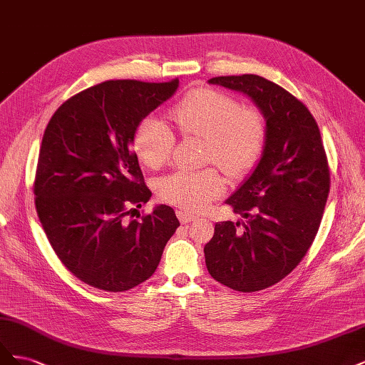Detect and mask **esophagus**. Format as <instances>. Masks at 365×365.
Returning a JSON list of instances; mask_svg holds the SVG:
<instances>
[{"label": "esophagus", "instance_id": "1", "mask_svg": "<svg viewBox=\"0 0 365 365\" xmlns=\"http://www.w3.org/2000/svg\"><path fill=\"white\" fill-rule=\"evenodd\" d=\"M176 216H178V219H180V222H181V224H189V222H192V220H195V219H196V216H195V215L185 213V212H182V210H178V212H176Z\"/></svg>", "mask_w": 365, "mask_h": 365}]
</instances>
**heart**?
<instances>
[{
    "label": "heart",
    "instance_id": "obj_1",
    "mask_svg": "<svg viewBox=\"0 0 365 365\" xmlns=\"http://www.w3.org/2000/svg\"><path fill=\"white\" fill-rule=\"evenodd\" d=\"M169 118L184 138L205 140V163L217 164L233 180L256 168L267 146V120L259 109L242 106L212 88L185 94L170 108ZM132 148L146 168L158 170L172 157L173 132L165 121L149 115L138 123ZM157 192L164 202L197 213L225 192V181L215 169L176 170L158 181Z\"/></svg>",
    "mask_w": 365,
    "mask_h": 365
}]
</instances>
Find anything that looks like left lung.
Listing matches in <instances>:
<instances>
[{
  "instance_id": "8db88e82",
  "label": "left lung",
  "mask_w": 365,
  "mask_h": 365,
  "mask_svg": "<svg viewBox=\"0 0 365 365\" xmlns=\"http://www.w3.org/2000/svg\"><path fill=\"white\" fill-rule=\"evenodd\" d=\"M251 97L267 118L263 155L227 204L247 224L217 222L204 248L212 277L239 292H257L284 279L311 248L330 190L322 134L303 102L256 74L208 81Z\"/></svg>"
}]
</instances>
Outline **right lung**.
<instances>
[{"label":"right lung","mask_w":365,"mask_h":365,"mask_svg":"<svg viewBox=\"0 0 365 365\" xmlns=\"http://www.w3.org/2000/svg\"><path fill=\"white\" fill-rule=\"evenodd\" d=\"M178 83L102 82L65 101L43 132L33 182L38 217L65 268L93 288L123 292L146 282L180 227L169 205L129 219L152 196L132 137Z\"/></svg>","instance_id":"obj_1"}]
</instances>
